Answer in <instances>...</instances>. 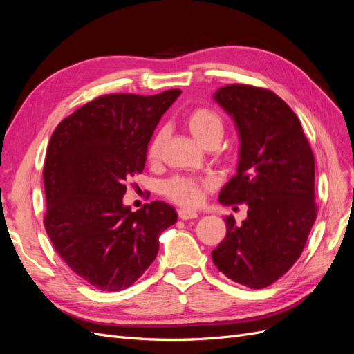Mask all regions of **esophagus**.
<instances>
[{
    "label": "esophagus",
    "instance_id": "esophagus-1",
    "mask_svg": "<svg viewBox=\"0 0 354 354\" xmlns=\"http://www.w3.org/2000/svg\"><path fill=\"white\" fill-rule=\"evenodd\" d=\"M178 217L181 220H190V218H196L198 217V212L196 211H192V209H178Z\"/></svg>",
    "mask_w": 354,
    "mask_h": 354
}]
</instances>
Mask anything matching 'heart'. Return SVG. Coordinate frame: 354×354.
Returning <instances> with one entry per match:
<instances>
[{"mask_svg": "<svg viewBox=\"0 0 354 354\" xmlns=\"http://www.w3.org/2000/svg\"><path fill=\"white\" fill-rule=\"evenodd\" d=\"M187 130L195 137V140L199 142L203 147L211 145H218L224 134V125L221 118L211 109L201 108L194 112H190L186 120ZM167 138V131L160 130L149 146V158L156 159L160 153V149L164 146ZM202 187L203 185L194 178H183L178 177L171 180L167 183L165 190L167 195L186 207H194L202 199Z\"/></svg>", "mask_w": 354, "mask_h": 354, "instance_id": "1", "label": "heart"}]
</instances>
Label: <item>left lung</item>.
Listing matches in <instances>:
<instances>
[{
	"instance_id": "obj_1",
	"label": "left lung",
	"mask_w": 354,
	"mask_h": 354,
	"mask_svg": "<svg viewBox=\"0 0 354 354\" xmlns=\"http://www.w3.org/2000/svg\"><path fill=\"white\" fill-rule=\"evenodd\" d=\"M212 99L239 136L236 174L218 201L248 205L242 224L224 217L226 236L212 261L234 282L266 288L298 260L316 220L315 156L297 115L274 93L234 84Z\"/></svg>"
}]
</instances>
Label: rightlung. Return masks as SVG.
I'll use <instances>...</instances> for the list:
<instances>
[{
    "instance_id": "obj_1",
    "label": "right lung",
    "mask_w": 354,
    "mask_h": 354,
    "mask_svg": "<svg viewBox=\"0 0 354 354\" xmlns=\"http://www.w3.org/2000/svg\"><path fill=\"white\" fill-rule=\"evenodd\" d=\"M180 94L102 95L63 120L50 138L44 226L60 259L100 291L131 286L156 259L160 233L177 221L167 202L133 212L122 198Z\"/></svg>"
}]
</instances>
